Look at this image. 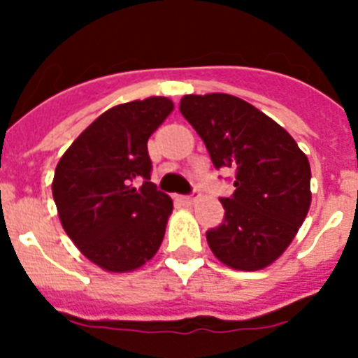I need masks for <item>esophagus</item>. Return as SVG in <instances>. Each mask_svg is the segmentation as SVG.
Masks as SVG:
<instances>
[{"label":"esophagus","instance_id":"obj_1","mask_svg":"<svg viewBox=\"0 0 358 358\" xmlns=\"http://www.w3.org/2000/svg\"><path fill=\"white\" fill-rule=\"evenodd\" d=\"M197 201H199V194H192V195H185V197H181V202L182 204H186V206H192V204H195Z\"/></svg>","mask_w":358,"mask_h":358}]
</instances>
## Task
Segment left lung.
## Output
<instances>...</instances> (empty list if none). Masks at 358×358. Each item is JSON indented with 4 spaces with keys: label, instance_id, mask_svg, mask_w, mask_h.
Here are the masks:
<instances>
[{
    "label": "left lung",
    "instance_id": "8db88e82",
    "mask_svg": "<svg viewBox=\"0 0 358 358\" xmlns=\"http://www.w3.org/2000/svg\"><path fill=\"white\" fill-rule=\"evenodd\" d=\"M182 116L206 145L215 169L235 170V192L220 199L224 220L206 231L218 260L260 271L290 245L310 210V163L292 136L233 94H186Z\"/></svg>",
    "mask_w": 358,
    "mask_h": 358
}]
</instances>
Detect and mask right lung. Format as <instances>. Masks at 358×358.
<instances>
[{
  "instance_id": "1",
  "label": "right lung",
  "mask_w": 358,
  "mask_h": 358,
  "mask_svg": "<svg viewBox=\"0 0 358 358\" xmlns=\"http://www.w3.org/2000/svg\"><path fill=\"white\" fill-rule=\"evenodd\" d=\"M172 110L164 96L110 107L57 164L52 192L62 227L103 271L140 268L163 242L173 202L150 182L147 141Z\"/></svg>"
}]
</instances>
